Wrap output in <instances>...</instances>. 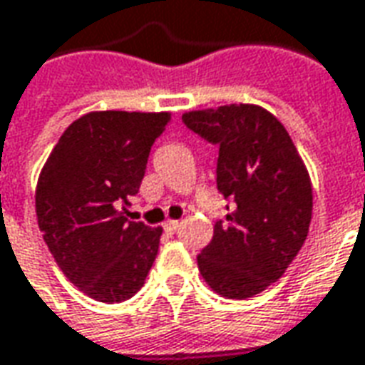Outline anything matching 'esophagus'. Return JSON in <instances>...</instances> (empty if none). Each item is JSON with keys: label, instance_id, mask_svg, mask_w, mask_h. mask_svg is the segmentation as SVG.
Returning <instances> with one entry per match:
<instances>
[{"label": "esophagus", "instance_id": "esophagus-1", "mask_svg": "<svg viewBox=\"0 0 365 365\" xmlns=\"http://www.w3.org/2000/svg\"><path fill=\"white\" fill-rule=\"evenodd\" d=\"M178 228H180V222H178V220H167V222H165V230H167L169 234H177Z\"/></svg>", "mask_w": 365, "mask_h": 365}]
</instances>
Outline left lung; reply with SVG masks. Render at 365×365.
Wrapping results in <instances>:
<instances>
[{
	"instance_id": "obj_1",
	"label": "left lung",
	"mask_w": 365,
	"mask_h": 365,
	"mask_svg": "<svg viewBox=\"0 0 365 365\" xmlns=\"http://www.w3.org/2000/svg\"><path fill=\"white\" fill-rule=\"evenodd\" d=\"M182 123L218 147L216 185L232 200L196 257L198 269L222 297H253L285 273L307 240L309 173L281 121L259 106L188 112Z\"/></svg>"
}]
</instances>
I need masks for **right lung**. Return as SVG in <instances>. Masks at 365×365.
I'll list each match as a JSON object with an SVG mask.
<instances>
[{
  "mask_svg": "<svg viewBox=\"0 0 365 365\" xmlns=\"http://www.w3.org/2000/svg\"><path fill=\"white\" fill-rule=\"evenodd\" d=\"M169 113L92 112L71 123L41 170L37 220L54 261L100 302L131 299L159 252L161 228L129 222L125 206Z\"/></svg>",
  "mask_w": 365,
  "mask_h": 365,
  "instance_id": "add662e5",
  "label": "right lung"
}]
</instances>
